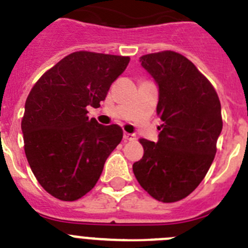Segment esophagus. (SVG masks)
<instances>
[{
    "instance_id": "esophagus-1",
    "label": "esophagus",
    "mask_w": 248,
    "mask_h": 248,
    "mask_svg": "<svg viewBox=\"0 0 248 248\" xmlns=\"http://www.w3.org/2000/svg\"><path fill=\"white\" fill-rule=\"evenodd\" d=\"M123 139H124V141H133V140H135V135H134V134L124 133V135H123Z\"/></svg>"
}]
</instances>
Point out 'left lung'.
<instances>
[{
    "label": "left lung",
    "mask_w": 248,
    "mask_h": 248,
    "mask_svg": "<svg viewBox=\"0 0 248 248\" xmlns=\"http://www.w3.org/2000/svg\"><path fill=\"white\" fill-rule=\"evenodd\" d=\"M140 62L158 87L156 113L163 123L157 142L140 140L144 156L133 171L151 197L172 203L189 195L210 169L222 130L221 106L212 83L181 54H147Z\"/></svg>",
    "instance_id": "left-lung-1"
}]
</instances>
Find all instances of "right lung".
Here are the masks:
<instances>
[{
    "label": "right lung",
    "instance_id": "add662e5",
    "mask_svg": "<svg viewBox=\"0 0 248 248\" xmlns=\"http://www.w3.org/2000/svg\"><path fill=\"white\" fill-rule=\"evenodd\" d=\"M128 56L77 51L45 72L24 106V151L34 176L55 198L77 201L90 192L123 139L119 125L87 117L128 66Z\"/></svg>",
    "mask_w": 248,
    "mask_h": 248
}]
</instances>
